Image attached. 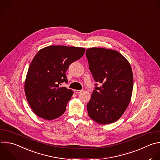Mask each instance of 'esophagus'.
Wrapping results in <instances>:
<instances>
[{
	"label": "esophagus",
	"instance_id": "esophagus-1",
	"mask_svg": "<svg viewBox=\"0 0 160 160\" xmlns=\"http://www.w3.org/2000/svg\"><path fill=\"white\" fill-rule=\"evenodd\" d=\"M73 92H74V93H80L82 92V90H73Z\"/></svg>",
	"mask_w": 160,
	"mask_h": 160
}]
</instances>
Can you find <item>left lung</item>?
Masks as SVG:
<instances>
[{"label": "left lung", "mask_w": 160, "mask_h": 160, "mask_svg": "<svg viewBox=\"0 0 160 160\" xmlns=\"http://www.w3.org/2000/svg\"><path fill=\"white\" fill-rule=\"evenodd\" d=\"M86 56L95 81L102 83L95 88L87 105L88 114L100 124L114 122L131 101L133 75L130 63L118 51L105 48H88Z\"/></svg>", "instance_id": "1"}]
</instances>
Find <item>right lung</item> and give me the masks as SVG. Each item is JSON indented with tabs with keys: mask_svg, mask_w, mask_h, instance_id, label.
<instances>
[{
	"mask_svg": "<svg viewBox=\"0 0 160 160\" xmlns=\"http://www.w3.org/2000/svg\"><path fill=\"white\" fill-rule=\"evenodd\" d=\"M84 48L50 46L40 49L32 60L25 80L26 99L34 113L44 119L64 114L73 92L65 87L69 65L84 54Z\"/></svg>",
	"mask_w": 160,
	"mask_h": 160,
	"instance_id": "obj_1",
	"label": "right lung"
}]
</instances>
